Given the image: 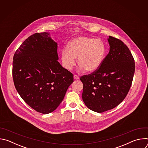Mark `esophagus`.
I'll return each mask as SVG.
<instances>
[{
  "label": "esophagus",
  "mask_w": 148,
  "mask_h": 148,
  "mask_svg": "<svg viewBox=\"0 0 148 148\" xmlns=\"http://www.w3.org/2000/svg\"><path fill=\"white\" fill-rule=\"evenodd\" d=\"M74 78L75 79H78L79 78V77L78 75H74Z\"/></svg>",
  "instance_id": "34e87169"
}]
</instances>
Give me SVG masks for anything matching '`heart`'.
<instances>
[{
	"label": "heart",
	"instance_id": "b5f03b06",
	"mask_svg": "<svg viewBox=\"0 0 148 148\" xmlns=\"http://www.w3.org/2000/svg\"><path fill=\"white\" fill-rule=\"evenodd\" d=\"M106 53V45L101 39L77 37L70 42L67 47L62 50V64L66 69L71 70L76 65V58H78L79 70L92 73L100 67Z\"/></svg>",
	"mask_w": 148,
	"mask_h": 148
}]
</instances>
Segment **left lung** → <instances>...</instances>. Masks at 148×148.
I'll return each mask as SVG.
<instances>
[{"label":"left lung","instance_id":"left-lung-1","mask_svg":"<svg viewBox=\"0 0 148 148\" xmlns=\"http://www.w3.org/2000/svg\"><path fill=\"white\" fill-rule=\"evenodd\" d=\"M108 41L110 52L100 67L80 78L84 102L90 110L98 113L113 109L125 99L135 73L134 58L128 47L110 36Z\"/></svg>","mask_w":148,"mask_h":148}]
</instances>
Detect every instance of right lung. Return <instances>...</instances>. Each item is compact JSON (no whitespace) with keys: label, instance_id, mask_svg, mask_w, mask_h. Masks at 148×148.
<instances>
[{"label":"right lung","instance_id":"obj_1","mask_svg":"<svg viewBox=\"0 0 148 148\" xmlns=\"http://www.w3.org/2000/svg\"><path fill=\"white\" fill-rule=\"evenodd\" d=\"M57 43L49 33L29 37L16 51L12 75L15 88L38 112L54 111L74 81L73 74L58 61Z\"/></svg>","mask_w":148,"mask_h":148}]
</instances>
